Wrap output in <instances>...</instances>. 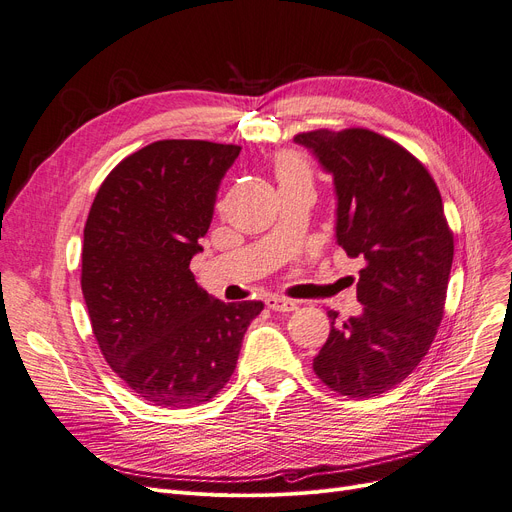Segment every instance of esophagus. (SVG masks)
Here are the masks:
<instances>
[{
	"instance_id": "obj_1",
	"label": "esophagus",
	"mask_w": 512,
	"mask_h": 512,
	"mask_svg": "<svg viewBox=\"0 0 512 512\" xmlns=\"http://www.w3.org/2000/svg\"><path fill=\"white\" fill-rule=\"evenodd\" d=\"M265 303H268V307L274 311H295L297 309V301L286 299V297H270Z\"/></svg>"
}]
</instances>
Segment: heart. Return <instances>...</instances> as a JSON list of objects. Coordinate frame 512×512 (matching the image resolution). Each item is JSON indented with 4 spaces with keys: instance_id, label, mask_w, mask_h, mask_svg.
Segmentation results:
<instances>
[{
    "instance_id": "obj_1",
    "label": "heart",
    "mask_w": 512,
    "mask_h": 512,
    "mask_svg": "<svg viewBox=\"0 0 512 512\" xmlns=\"http://www.w3.org/2000/svg\"><path fill=\"white\" fill-rule=\"evenodd\" d=\"M276 175L280 184H291V182H305L309 184L311 171L305 159L297 152H284L282 157L276 161Z\"/></svg>"
}]
</instances>
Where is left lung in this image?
I'll use <instances>...</instances> for the list:
<instances>
[{
    "mask_svg": "<svg viewBox=\"0 0 512 512\" xmlns=\"http://www.w3.org/2000/svg\"><path fill=\"white\" fill-rule=\"evenodd\" d=\"M337 194V242L364 257L362 314L339 320L314 372L332 391L372 397L393 389L425 358L443 318L454 236L433 177L397 142L370 129H316L295 136Z\"/></svg>",
    "mask_w": 512,
    "mask_h": 512,
    "instance_id": "1",
    "label": "left lung"
}]
</instances>
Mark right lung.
I'll use <instances>...</instances> for the list:
<instances>
[{
    "label": "right lung",
    "mask_w": 512,
    "mask_h": 512,
    "mask_svg": "<svg viewBox=\"0 0 512 512\" xmlns=\"http://www.w3.org/2000/svg\"><path fill=\"white\" fill-rule=\"evenodd\" d=\"M240 146L161 140L102 182L83 230L81 291L108 366L152 406L209 402L236 368L261 301L224 303L196 284L226 171Z\"/></svg>",
    "instance_id": "right-lung-1"
}]
</instances>
